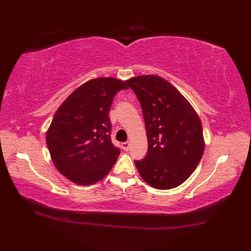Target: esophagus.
Returning a JSON list of instances; mask_svg holds the SVG:
<instances>
[{
	"instance_id": "esophagus-1",
	"label": "esophagus",
	"mask_w": 251,
	"mask_h": 251,
	"mask_svg": "<svg viewBox=\"0 0 251 251\" xmlns=\"http://www.w3.org/2000/svg\"><path fill=\"white\" fill-rule=\"evenodd\" d=\"M121 148H123L125 151H128V150H130V143H128L127 141L123 142V143H121Z\"/></svg>"
}]
</instances>
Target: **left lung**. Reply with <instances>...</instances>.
<instances>
[{"mask_svg":"<svg viewBox=\"0 0 251 251\" xmlns=\"http://www.w3.org/2000/svg\"><path fill=\"white\" fill-rule=\"evenodd\" d=\"M141 104L148 137L146 158L135 160L141 178L157 189L177 187L199 164L204 139L201 120L171 82L157 75L126 80Z\"/></svg>","mask_w":251,"mask_h":251,"instance_id":"left-lung-1","label":"left lung"}]
</instances>
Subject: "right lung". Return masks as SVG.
Here are the masks:
<instances>
[{
    "mask_svg": "<svg viewBox=\"0 0 251 251\" xmlns=\"http://www.w3.org/2000/svg\"><path fill=\"white\" fill-rule=\"evenodd\" d=\"M126 81L100 77L82 83L60 104L47 131L53 164L70 181L90 185L115 164L120 150L111 141L109 118L113 98Z\"/></svg>",
    "mask_w": 251,
    "mask_h": 251,
    "instance_id": "right-lung-1",
    "label": "right lung"
}]
</instances>
